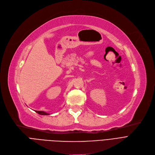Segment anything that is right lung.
<instances>
[{
	"label": "right lung",
	"instance_id": "1",
	"mask_svg": "<svg viewBox=\"0 0 155 155\" xmlns=\"http://www.w3.org/2000/svg\"><path fill=\"white\" fill-rule=\"evenodd\" d=\"M36 112H37L38 114H40V115H49L50 114H48V113H46V112H44V111H39V110H36Z\"/></svg>",
	"mask_w": 155,
	"mask_h": 155
}]
</instances>
